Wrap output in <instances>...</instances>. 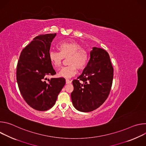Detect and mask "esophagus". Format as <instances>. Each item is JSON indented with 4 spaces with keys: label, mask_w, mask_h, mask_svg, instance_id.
<instances>
[{
    "label": "esophagus",
    "mask_w": 146,
    "mask_h": 146,
    "mask_svg": "<svg viewBox=\"0 0 146 146\" xmlns=\"http://www.w3.org/2000/svg\"><path fill=\"white\" fill-rule=\"evenodd\" d=\"M71 81L69 79H66V84H71Z\"/></svg>",
    "instance_id": "34e87169"
}]
</instances>
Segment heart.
I'll return each instance as SVG.
<instances>
[{
    "label": "heart",
    "instance_id": "heart-1",
    "mask_svg": "<svg viewBox=\"0 0 146 146\" xmlns=\"http://www.w3.org/2000/svg\"><path fill=\"white\" fill-rule=\"evenodd\" d=\"M59 52L51 51L48 54L49 60L55 69H58L62 65L64 58H68L69 65L62 68L58 73V76L66 78L74 76L77 69H84L88 60V54L82 46L74 41H66L58 45Z\"/></svg>",
    "mask_w": 146,
    "mask_h": 146
}]
</instances>
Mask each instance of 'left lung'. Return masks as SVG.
I'll return each instance as SVG.
<instances>
[{
	"mask_svg": "<svg viewBox=\"0 0 146 146\" xmlns=\"http://www.w3.org/2000/svg\"><path fill=\"white\" fill-rule=\"evenodd\" d=\"M113 68L108 52L93 47L90 59L82 74L72 82L73 106L82 112L92 111L108 98L112 86Z\"/></svg>",
	"mask_w": 146,
	"mask_h": 146,
	"instance_id": "obj_1",
	"label": "left lung"
}]
</instances>
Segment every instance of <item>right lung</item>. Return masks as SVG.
Listing matches in <instances>:
<instances>
[{
    "label": "right lung",
    "mask_w": 146,
    "mask_h": 146,
    "mask_svg": "<svg viewBox=\"0 0 146 146\" xmlns=\"http://www.w3.org/2000/svg\"><path fill=\"white\" fill-rule=\"evenodd\" d=\"M56 35L50 33L35 37L21 52L18 62L17 81L20 92L28 105L38 111L54 106L66 83L64 78H47L56 74L48 58Z\"/></svg>",
    "instance_id": "1"
}]
</instances>
